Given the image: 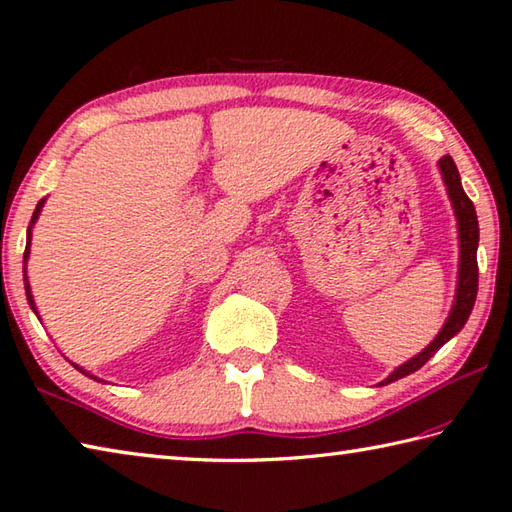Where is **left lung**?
Here are the masks:
<instances>
[{
	"mask_svg": "<svg viewBox=\"0 0 512 512\" xmlns=\"http://www.w3.org/2000/svg\"><path fill=\"white\" fill-rule=\"evenodd\" d=\"M439 170L443 176L445 190H448V197L452 201L454 215H457V226H459V282H457V295H454L452 311L445 320L443 329L439 331L430 345H427L418 356L412 360L403 362L401 367H396L392 374H389L383 385L394 383V380L414 374L416 369H421L427 360H430L436 351H439L445 342L457 336L463 329V324L468 322L472 306L477 300V288H479V266H477V246H479V221L477 212L468 194L461 188V176L457 165H454L452 156H443L439 161Z\"/></svg>",
	"mask_w": 512,
	"mask_h": 512,
	"instance_id": "8db88e82",
	"label": "left lung"
}]
</instances>
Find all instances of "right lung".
Returning <instances> with one entry per match:
<instances>
[{"instance_id":"obj_1","label":"right lung","mask_w":512,"mask_h":512,"mask_svg":"<svg viewBox=\"0 0 512 512\" xmlns=\"http://www.w3.org/2000/svg\"><path fill=\"white\" fill-rule=\"evenodd\" d=\"M44 201L46 199H40L37 201V206H35V212H33V217H31V224H29V230H26V250H24V288H26V300H29V304H31V309L35 311V315H37V320H40V313H37V306H35V300H33V295H31V286H29V277H26V259H29V253H31V228L35 226V221H37V217H40V212H42V208H44ZM76 367L78 371H82V374L85 376H89V378H94V380H100L98 376H91L89 371H85L82 367H78V365H73Z\"/></svg>"}]
</instances>
